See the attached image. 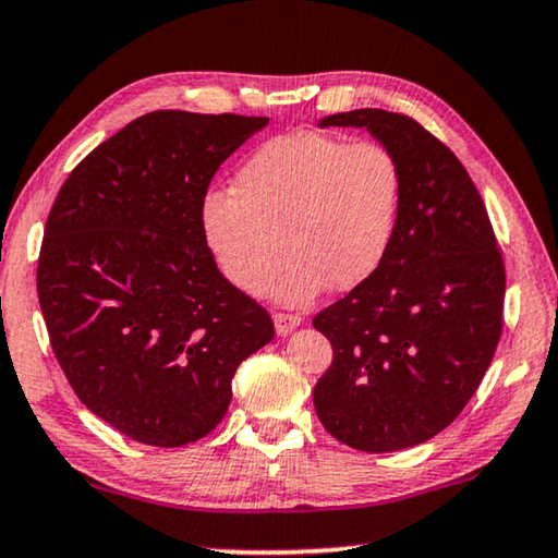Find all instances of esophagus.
Instances as JSON below:
<instances>
[{"mask_svg": "<svg viewBox=\"0 0 558 558\" xmlns=\"http://www.w3.org/2000/svg\"><path fill=\"white\" fill-rule=\"evenodd\" d=\"M272 323H276V332L280 335V338H286V335L293 332L295 327L303 323V317L293 315V313H276L272 315Z\"/></svg>", "mask_w": 558, "mask_h": 558, "instance_id": "34e87169", "label": "esophagus"}]
</instances>
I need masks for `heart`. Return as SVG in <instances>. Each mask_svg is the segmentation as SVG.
<instances>
[{
    "instance_id": "obj_1",
    "label": "heart",
    "mask_w": 558,
    "mask_h": 558,
    "mask_svg": "<svg viewBox=\"0 0 558 558\" xmlns=\"http://www.w3.org/2000/svg\"><path fill=\"white\" fill-rule=\"evenodd\" d=\"M400 206L402 171L383 144L295 131L255 148L233 193H208L201 226L220 272L253 298L268 293L288 247L276 293L298 305L325 286L352 290L373 276Z\"/></svg>"
}]
</instances>
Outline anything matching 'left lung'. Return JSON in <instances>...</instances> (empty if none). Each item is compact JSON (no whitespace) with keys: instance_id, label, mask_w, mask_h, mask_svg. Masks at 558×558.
I'll return each mask as SVG.
<instances>
[{"instance_id":"1","label":"left lung","mask_w":558,"mask_h":558,"mask_svg":"<svg viewBox=\"0 0 558 558\" xmlns=\"http://www.w3.org/2000/svg\"><path fill=\"white\" fill-rule=\"evenodd\" d=\"M317 126L367 129L400 163L402 206L379 268L315 315L332 344L315 412L360 452L422 445L457 420L497 350L507 286L497 238L470 173L414 119L357 109Z\"/></svg>"}]
</instances>
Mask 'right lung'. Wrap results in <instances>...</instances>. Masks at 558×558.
<instances>
[{
    "mask_svg": "<svg viewBox=\"0 0 558 558\" xmlns=\"http://www.w3.org/2000/svg\"><path fill=\"white\" fill-rule=\"evenodd\" d=\"M265 126L151 111L96 146L51 206L37 268L51 348L78 400L141 445L214 432L238 365L276 338L201 226L220 163Z\"/></svg>",
    "mask_w": 558,
    "mask_h": 558,
    "instance_id": "add662e5",
    "label": "right lung"
}]
</instances>
